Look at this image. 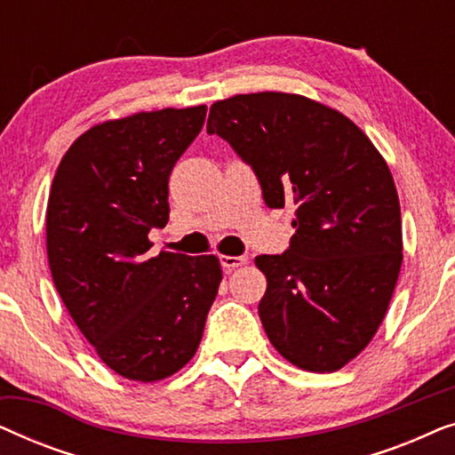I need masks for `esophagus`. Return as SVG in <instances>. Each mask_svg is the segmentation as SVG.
<instances>
[{
    "label": "esophagus",
    "instance_id": "obj_1",
    "mask_svg": "<svg viewBox=\"0 0 455 455\" xmlns=\"http://www.w3.org/2000/svg\"><path fill=\"white\" fill-rule=\"evenodd\" d=\"M220 263L226 271H232L235 269V267H242L248 263L246 257H228V254H223V257H220Z\"/></svg>",
    "mask_w": 455,
    "mask_h": 455
}]
</instances>
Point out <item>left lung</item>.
I'll list each match as a JSON object with an SVG mask.
<instances>
[{
	"label": "left lung",
	"mask_w": 455,
	"mask_h": 455,
	"mask_svg": "<svg viewBox=\"0 0 455 455\" xmlns=\"http://www.w3.org/2000/svg\"><path fill=\"white\" fill-rule=\"evenodd\" d=\"M207 132L252 167L265 204H296L290 248L260 254L259 316L291 364L331 372L377 333L402 267V215L387 164L339 111L288 92L211 105Z\"/></svg>",
	"instance_id": "left-lung-1"
}]
</instances>
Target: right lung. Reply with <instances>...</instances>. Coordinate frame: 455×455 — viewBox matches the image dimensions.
I'll list each match as a JSON object with an SVG mask.
<instances>
[{
    "label": "right lung",
    "instance_id": "add662e5",
    "mask_svg": "<svg viewBox=\"0 0 455 455\" xmlns=\"http://www.w3.org/2000/svg\"><path fill=\"white\" fill-rule=\"evenodd\" d=\"M207 108L99 124L68 148L47 203V259L68 313L117 375L151 383L195 356L221 282L215 257L151 251L170 173Z\"/></svg>",
    "mask_w": 455,
    "mask_h": 455
}]
</instances>
